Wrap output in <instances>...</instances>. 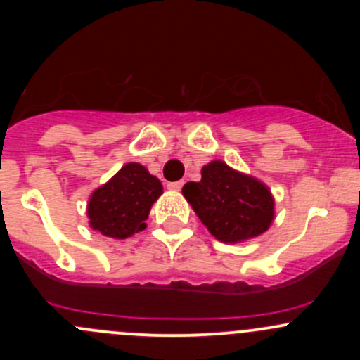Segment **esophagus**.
Here are the masks:
<instances>
[{"instance_id":"obj_1","label":"esophagus","mask_w":360,"mask_h":360,"mask_svg":"<svg viewBox=\"0 0 360 360\" xmlns=\"http://www.w3.org/2000/svg\"><path fill=\"white\" fill-rule=\"evenodd\" d=\"M183 184H184V181H176V183H169V184H167V186H169L170 190H176V191H179L181 188H183Z\"/></svg>"}]
</instances>
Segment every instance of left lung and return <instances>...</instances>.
Listing matches in <instances>:
<instances>
[{
    "label": "left lung",
    "mask_w": 360,
    "mask_h": 360,
    "mask_svg": "<svg viewBox=\"0 0 360 360\" xmlns=\"http://www.w3.org/2000/svg\"><path fill=\"white\" fill-rule=\"evenodd\" d=\"M183 195L210 235L226 244L264 233L275 216L266 184L221 160L203 165L200 183L184 184Z\"/></svg>",
    "instance_id": "8db88e82"
}]
</instances>
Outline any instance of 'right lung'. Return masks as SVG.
I'll list each match as a JSON object with an SVG mask.
<instances>
[{
  "instance_id": "right-lung-1",
  "label": "right lung",
  "mask_w": 360,
  "mask_h": 360,
  "mask_svg": "<svg viewBox=\"0 0 360 360\" xmlns=\"http://www.w3.org/2000/svg\"><path fill=\"white\" fill-rule=\"evenodd\" d=\"M163 193L158 177L141 163H125L106 184L90 195L86 205L89 224L104 237H132L144 230L151 205Z\"/></svg>"
}]
</instances>
